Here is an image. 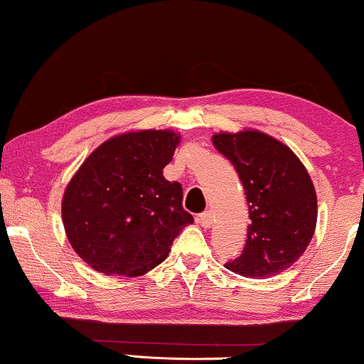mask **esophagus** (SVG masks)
<instances>
[{
	"label": "esophagus",
	"instance_id": "34e87169",
	"mask_svg": "<svg viewBox=\"0 0 364 364\" xmlns=\"http://www.w3.org/2000/svg\"><path fill=\"white\" fill-rule=\"evenodd\" d=\"M197 222L200 223V225L203 227V228H208L212 225V213L210 212H202V213H198L197 215Z\"/></svg>",
	"mask_w": 364,
	"mask_h": 364
}]
</instances>
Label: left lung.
<instances>
[{
  "mask_svg": "<svg viewBox=\"0 0 364 364\" xmlns=\"http://www.w3.org/2000/svg\"><path fill=\"white\" fill-rule=\"evenodd\" d=\"M213 146L237 168L250 208L247 242L225 267L267 278L291 267L316 227V193L306 168L285 144L258 131L215 134Z\"/></svg>",
  "mask_w": 364,
  "mask_h": 364,
  "instance_id": "left-lung-1",
  "label": "left lung"
}]
</instances>
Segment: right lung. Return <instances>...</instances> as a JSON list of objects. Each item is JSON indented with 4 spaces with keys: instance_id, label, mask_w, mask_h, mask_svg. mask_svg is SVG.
I'll return each instance as SVG.
<instances>
[{
    "instance_id": "add662e5",
    "label": "right lung",
    "mask_w": 364,
    "mask_h": 364,
    "mask_svg": "<svg viewBox=\"0 0 364 364\" xmlns=\"http://www.w3.org/2000/svg\"><path fill=\"white\" fill-rule=\"evenodd\" d=\"M181 137L172 131L109 139L86 159L63 198V222L74 250L106 275L137 277L166 260L172 242L193 222L182 186L162 168Z\"/></svg>"
}]
</instances>
